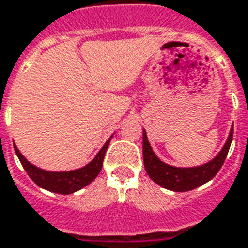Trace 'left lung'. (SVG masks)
<instances>
[{
	"instance_id": "obj_1",
	"label": "left lung",
	"mask_w": 248,
	"mask_h": 248,
	"mask_svg": "<svg viewBox=\"0 0 248 248\" xmlns=\"http://www.w3.org/2000/svg\"><path fill=\"white\" fill-rule=\"evenodd\" d=\"M232 134L233 124L224 146L214 160L208 161L204 165L193 166V168H177V166L168 165L165 162H162L155 155L148 141L146 131L143 130L142 150H143V164H145L146 173L154 183H157L166 189L174 190V192H186V190L195 189L197 186L208 183L209 180H212L216 176V173L220 170L231 146Z\"/></svg>"
}]
</instances>
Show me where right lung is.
<instances>
[{
	"label": "right lung",
	"instance_id": "right-lung-1",
	"mask_svg": "<svg viewBox=\"0 0 248 248\" xmlns=\"http://www.w3.org/2000/svg\"><path fill=\"white\" fill-rule=\"evenodd\" d=\"M111 137L103 145V148L100 149L91 162H88L87 165L83 168H79L75 170H68V172H49V170L40 169L33 164H31L20 153V150L17 149L15 143L13 145H15L16 154L24 166V169L27 170L28 176L32 178L36 184L49 192H55V193H60V195H70V193H74L76 190L84 188L91 181H94L96 176L99 174L102 165H103L105 153H106L108 143L111 141Z\"/></svg>",
	"mask_w": 248,
	"mask_h": 248
}]
</instances>
